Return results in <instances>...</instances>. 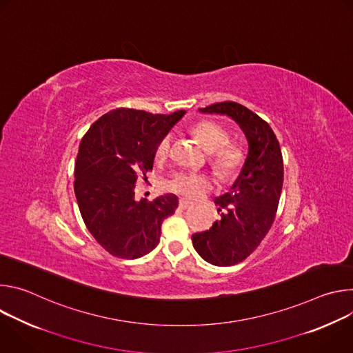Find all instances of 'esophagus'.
Wrapping results in <instances>:
<instances>
[{
  "instance_id": "obj_1",
  "label": "esophagus",
  "mask_w": 353,
  "mask_h": 353,
  "mask_svg": "<svg viewBox=\"0 0 353 353\" xmlns=\"http://www.w3.org/2000/svg\"><path fill=\"white\" fill-rule=\"evenodd\" d=\"M179 205H180V208H181V210H185V208H190V207L192 205V203H191V201L185 199V198H180V201H179Z\"/></svg>"
}]
</instances>
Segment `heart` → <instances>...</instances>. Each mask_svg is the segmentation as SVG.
I'll list each match as a JSON object with an SVG mask.
<instances>
[{"instance_id": "obj_1", "label": "heart", "mask_w": 353, "mask_h": 353, "mask_svg": "<svg viewBox=\"0 0 353 353\" xmlns=\"http://www.w3.org/2000/svg\"><path fill=\"white\" fill-rule=\"evenodd\" d=\"M191 132L196 138V141L203 145V148L211 152L210 163L214 170L222 177L233 176L243 163V152L236 145L228 143L229 134L219 124L203 120L192 125ZM172 145V137H163L157 148L155 158L158 161H165L169 157ZM211 185V180L208 176L201 173L181 172L174 176V179L168 184L169 190L187 195V196H198Z\"/></svg>"}]
</instances>
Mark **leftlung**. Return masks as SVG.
Returning a JSON list of instances; mask_svg holds the SVG:
<instances>
[{"instance_id": "1", "label": "left lung", "mask_w": 353, "mask_h": 353, "mask_svg": "<svg viewBox=\"0 0 353 353\" xmlns=\"http://www.w3.org/2000/svg\"><path fill=\"white\" fill-rule=\"evenodd\" d=\"M201 113L230 117L243 131L248 150L230 190L215 198L221 219L192 234V245L207 263L230 267L245 260L272 226L283 184L279 142L261 117L236 102L214 103Z\"/></svg>"}]
</instances>
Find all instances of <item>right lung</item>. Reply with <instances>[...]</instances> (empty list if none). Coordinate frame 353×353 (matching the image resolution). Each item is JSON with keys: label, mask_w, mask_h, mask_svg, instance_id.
Instances as JSON below:
<instances>
[{"label": "right lung", "mask_w": 353, "mask_h": 353, "mask_svg": "<svg viewBox=\"0 0 353 353\" xmlns=\"http://www.w3.org/2000/svg\"><path fill=\"white\" fill-rule=\"evenodd\" d=\"M184 114L120 108L94 121L82 138L75 162L77 203L88 230L112 256L134 260L159 244L162 222L174 214L179 198L137 199L135 184L152 170L158 142Z\"/></svg>", "instance_id": "1"}]
</instances>
